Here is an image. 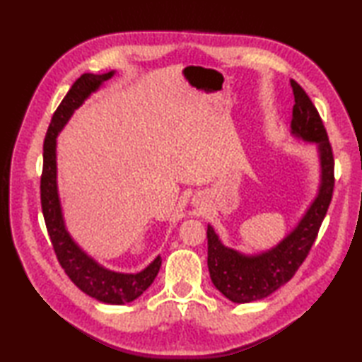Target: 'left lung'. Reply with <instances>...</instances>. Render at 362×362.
<instances>
[{"mask_svg":"<svg viewBox=\"0 0 362 362\" xmlns=\"http://www.w3.org/2000/svg\"><path fill=\"white\" fill-rule=\"evenodd\" d=\"M296 104L292 107V134L319 146L322 183L319 194L298 226L284 240L261 255L244 257L222 245L211 226L206 228L209 240V271L214 286L235 303H249L271 296L288 283L316 241L319 228L328 211L334 189V157L328 134L316 107L306 91L291 81Z\"/></svg>","mask_w":362,"mask_h":362,"instance_id":"8db88e82","label":"left lung"}]
</instances>
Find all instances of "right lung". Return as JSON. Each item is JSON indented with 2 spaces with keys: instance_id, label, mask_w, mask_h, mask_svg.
<instances>
[{
  "instance_id": "1",
  "label": "right lung",
  "mask_w": 362,
  "mask_h": 362,
  "mask_svg": "<svg viewBox=\"0 0 362 362\" xmlns=\"http://www.w3.org/2000/svg\"><path fill=\"white\" fill-rule=\"evenodd\" d=\"M113 71L105 74L86 73L76 81L62 103L54 112L49 127L46 130L43 141V169L40 177V202L46 230L54 253L60 266L70 280L87 296L99 302L110 305H124L140 297L148 289L160 271L161 258L157 257L152 263L138 274H118L107 271L83 253L68 235L64 226L62 210H60L57 182H56V136L70 119L73 112L88 98L91 91L107 79Z\"/></svg>"
}]
</instances>
